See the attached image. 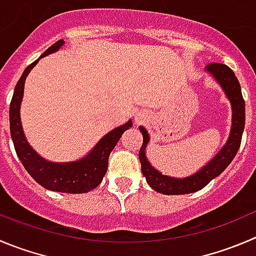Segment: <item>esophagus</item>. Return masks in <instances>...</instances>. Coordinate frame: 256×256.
I'll return each instance as SVG.
<instances>
[{"mask_svg": "<svg viewBox=\"0 0 256 256\" xmlns=\"http://www.w3.org/2000/svg\"><path fill=\"white\" fill-rule=\"evenodd\" d=\"M147 118V116H146V114H138L137 116V118H136V120H137V123H142L143 120H144V119Z\"/></svg>", "mask_w": 256, "mask_h": 256, "instance_id": "obj_1", "label": "esophagus"}]
</instances>
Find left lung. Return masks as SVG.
Listing matches in <instances>:
<instances>
[{"instance_id": "obj_1", "label": "left lung", "mask_w": 256, "mask_h": 256, "mask_svg": "<svg viewBox=\"0 0 256 256\" xmlns=\"http://www.w3.org/2000/svg\"><path fill=\"white\" fill-rule=\"evenodd\" d=\"M208 72L215 76V79L220 82L221 86L225 90L226 96L232 104V128H231L230 138L225 147L210 160L202 170H200L194 176L186 178H174L158 172L157 170L150 166L146 157V146L150 140L147 130L140 126V130L143 134V143L140 150V160L142 166V174L146 176L147 184L154 191L164 194H184L196 192L204 188L212 178L218 177L226 167L231 163L234 157L239 150L242 144V132L245 126V100L242 98V88L238 78L235 76L232 70L225 64L220 62H210L206 66Z\"/></svg>"}]
</instances>
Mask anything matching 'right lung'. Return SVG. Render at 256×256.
<instances>
[{"label":"right lung","instance_id":"obj_1","mask_svg":"<svg viewBox=\"0 0 256 256\" xmlns=\"http://www.w3.org/2000/svg\"><path fill=\"white\" fill-rule=\"evenodd\" d=\"M62 44H64L62 40L56 41L40 58L59 50ZM40 58L28 65L22 72L14 86V96L10 103V130H11L14 150L26 171L42 187L56 192L85 194L102 184L104 174L108 170L109 154L114 150L122 134L132 126V122L130 120L124 126H118L109 132L106 137L102 138L100 142L84 160L72 163H52L44 160L28 146L22 132L20 119V104L22 100L26 76L38 64Z\"/></svg>","mask_w":256,"mask_h":256}]
</instances>
